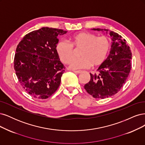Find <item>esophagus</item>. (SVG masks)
Masks as SVG:
<instances>
[{
    "mask_svg": "<svg viewBox=\"0 0 145 145\" xmlns=\"http://www.w3.org/2000/svg\"><path fill=\"white\" fill-rule=\"evenodd\" d=\"M73 72H74V73H76L79 74V73H81L82 71H73Z\"/></svg>",
    "mask_w": 145,
    "mask_h": 145,
    "instance_id": "esophagus-1",
    "label": "esophagus"
}]
</instances>
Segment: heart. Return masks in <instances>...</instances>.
I'll return each instance as SVG.
<instances>
[{
  "mask_svg": "<svg viewBox=\"0 0 145 145\" xmlns=\"http://www.w3.org/2000/svg\"><path fill=\"white\" fill-rule=\"evenodd\" d=\"M70 43L61 40L56 45L55 50L64 63L69 61V67L72 69L88 68L91 65L94 67L99 66L105 61L110 48V42L107 37H97L89 32H79L72 35ZM73 47L83 48L80 53L81 57L71 59Z\"/></svg>",
  "mask_w": 145,
  "mask_h": 145,
  "instance_id": "heart-1",
  "label": "heart"
}]
</instances>
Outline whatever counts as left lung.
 Listing matches in <instances>:
<instances>
[{
	"label": "left lung",
	"instance_id": "obj_1",
	"mask_svg": "<svg viewBox=\"0 0 145 145\" xmlns=\"http://www.w3.org/2000/svg\"><path fill=\"white\" fill-rule=\"evenodd\" d=\"M109 34L112 40L107 58L84 86L87 92L93 97L104 99L116 95L125 84L131 70L132 53L127 41L116 32L106 29L93 28Z\"/></svg>",
	"mask_w": 145,
	"mask_h": 145
}]
</instances>
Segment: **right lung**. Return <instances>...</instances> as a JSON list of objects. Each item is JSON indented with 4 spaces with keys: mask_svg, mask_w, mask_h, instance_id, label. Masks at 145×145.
Wrapping results in <instances>:
<instances>
[{
    "mask_svg": "<svg viewBox=\"0 0 145 145\" xmlns=\"http://www.w3.org/2000/svg\"><path fill=\"white\" fill-rule=\"evenodd\" d=\"M62 29L43 27L26 34L16 48L14 64L21 86L39 100L47 99L58 88L64 65L56 52Z\"/></svg>",
    "mask_w": 145,
    "mask_h": 145,
    "instance_id": "add662e5",
    "label": "right lung"
}]
</instances>
